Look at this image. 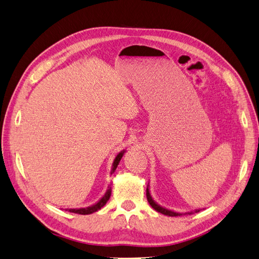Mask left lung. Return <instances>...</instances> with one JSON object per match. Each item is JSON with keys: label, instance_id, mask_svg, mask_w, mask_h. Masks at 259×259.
Wrapping results in <instances>:
<instances>
[{"label": "left lung", "instance_id": "1", "mask_svg": "<svg viewBox=\"0 0 259 259\" xmlns=\"http://www.w3.org/2000/svg\"><path fill=\"white\" fill-rule=\"evenodd\" d=\"M147 198H148V201L149 203L151 204V207L153 208L154 210H156L157 212H160V213L162 214H165V215H168V217H180V215H183V214H193L195 213V212H199L201 209H196L194 211H190V212H185V213H183V212H176L174 210H169V209H166L162 207V205L158 204L157 202L154 201V199L152 198L151 194H150V186L148 184V187H147Z\"/></svg>", "mask_w": 259, "mask_h": 259}]
</instances>
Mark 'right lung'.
I'll list each match as a JSON object with an SVG mask.
<instances>
[{"mask_svg": "<svg viewBox=\"0 0 259 259\" xmlns=\"http://www.w3.org/2000/svg\"><path fill=\"white\" fill-rule=\"evenodd\" d=\"M124 153H125V150H122L121 152H119V154H117V156L115 157L114 162H112V166H111L110 174L115 173V170H116V168H117V166H118V164H119V162H120V160L122 158V156H123V154H124ZM110 195H111V187H110V186H108V189L106 190L105 195H104L101 199H99V200H98L96 203L92 204V205H90V207H86V208H79V209H66V210L70 211V212H73V213H78V214H91V213H93V212H96L97 210L102 209V208L104 207V205L106 204V202H107V201L109 200Z\"/></svg>", "mask_w": 259, "mask_h": 259, "instance_id": "right-lung-1", "label": "right lung"}]
</instances>
